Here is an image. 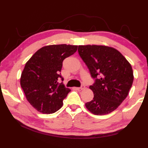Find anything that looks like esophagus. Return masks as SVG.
<instances>
[{
  "mask_svg": "<svg viewBox=\"0 0 148 148\" xmlns=\"http://www.w3.org/2000/svg\"><path fill=\"white\" fill-rule=\"evenodd\" d=\"M84 88H85L84 85H82V86L80 87H76V89L77 91H82V90H83Z\"/></svg>",
  "mask_w": 148,
  "mask_h": 148,
  "instance_id": "esophagus-1",
  "label": "esophagus"
}]
</instances>
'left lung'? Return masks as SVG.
Returning <instances> with one entry per match:
<instances>
[{
  "mask_svg": "<svg viewBox=\"0 0 148 148\" xmlns=\"http://www.w3.org/2000/svg\"><path fill=\"white\" fill-rule=\"evenodd\" d=\"M79 56L95 79L89 86L94 94L86 106L95 115L113 112L126 99L134 76L131 64L117 49L97 45L79 46Z\"/></svg>",
  "mask_w": 148,
  "mask_h": 148,
  "instance_id": "obj_1",
  "label": "left lung"
}]
</instances>
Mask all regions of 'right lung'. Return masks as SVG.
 Listing matches in <instances>:
<instances>
[{"label":"right lung","mask_w":148,"mask_h":148,"mask_svg":"<svg viewBox=\"0 0 148 148\" xmlns=\"http://www.w3.org/2000/svg\"><path fill=\"white\" fill-rule=\"evenodd\" d=\"M77 46L50 45L38 49L27 62L20 84L27 101L37 111L53 114L63 104L71 91L61 83L62 61L77 51Z\"/></svg>","instance_id":"1"}]
</instances>
